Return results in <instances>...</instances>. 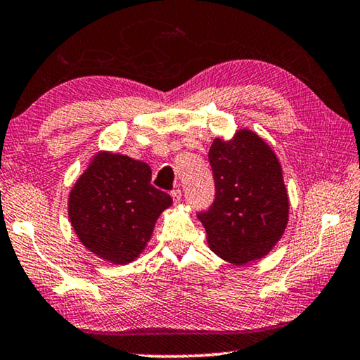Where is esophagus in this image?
Masks as SVG:
<instances>
[{"instance_id": "1", "label": "esophagus", "mask_w": 360, "mask_h": 360, "mask_svg": "<svg viewBox=\"0 0 360 360\" xmlns=\"http://www.w3.org/2000/svg\"><path fill=\"white\" fill-rule=\"evenodd\" d=\"M181 191L179 189H174V191H171V198H173V202L174 203H179L181 202Z\"/></svg>"}]
</instances>
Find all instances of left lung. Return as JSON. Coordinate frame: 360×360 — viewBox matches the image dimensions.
<instances>
[{"label":"left lung","instance_id":"8db88e82","mask_svg":"<svg viewBox=\"0 0 360 360\" xmlns=\"http://www.w3.org/2000/svg\"><path fill=\"white\" fill-rule=\"evenodd\" d=\"M216 197L198 219L211 252L236 266L264 258L288 224L290 200L282 165L252 129H237L229 141L216 138L208 152Z\"/></svg>","mask_w":360,"mask_h":360}]
</instances>
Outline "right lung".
Returning <instances> with one entry per match:
<instances>
[{
	"label": "right lung",
	"mask_w": 360,
	"mask_h": 360,
	"mask_svg": "<svg viewBox=\"0 0 360 360\" xmlns=\"http://www.w3.org/2000/svg\"><path fill=\"white\" fill-rule=\"evenodd\" d=\"M152 169L123 153L98 150L68 193V219L91 253L124 266L149 243L173 198L150 184Z\"/></svg>",
	"instance_id": "right-lung-1"
}]
</instances>
